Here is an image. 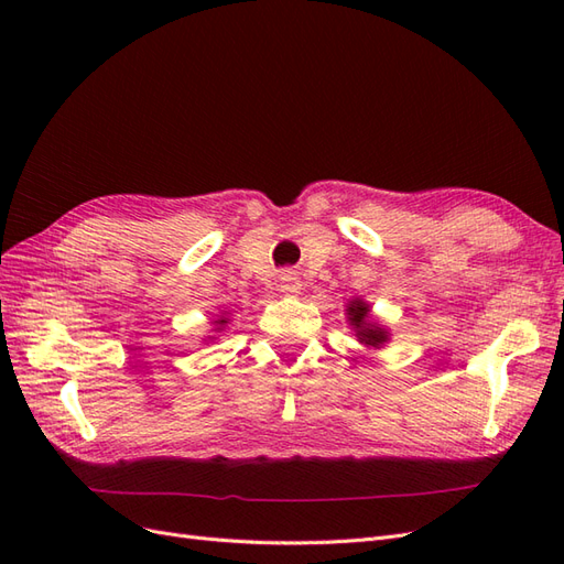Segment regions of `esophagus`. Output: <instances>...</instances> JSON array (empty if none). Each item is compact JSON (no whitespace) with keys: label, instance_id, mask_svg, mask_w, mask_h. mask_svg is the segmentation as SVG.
<instances>
[{"label":"esophagus","instance_id":"34e87169","mask_svg":"<svg viewBox=\"0 0 564 564\" xmlns=\"http://www.w3.org/2000/svg\"><path fill=\"white\" fill-rule=\"evenodd\" d=\"M280 289L284 294H299V289H301V282H299V278L294 275V272H284V275L280 278Z\"/></svg>","mask_w":564,"mask_h":564}]
</instances>
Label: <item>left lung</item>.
Segmentation results:
<instances>
[{
  "instance_id": "1",
  "label": "left lung",
  "mask_w": 564,
  "mask_h": 564,
  "mask_svg": "<svg viewBox=\"0 0 564 564\" xmlns=\"http://www.w3.org/2000/svg\"><path fill=\"white\" fill-rule=\"evenodd\" d=\"M348 322L350 327L355 329V336L360 344H365L367 348H381L388 340V332L381 327V324L371 322L369 317V303H365L362 299H352L348 303Z\"/></svg>"
}]
</instances>
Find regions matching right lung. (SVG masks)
I'll return each mask as SVG.
<instances>
[{
  "label": "right lung",
  "instance_id": "add662e5",
  "mask_svg": "<svg viewBox=\"0 0 564 564\" xmlns=\"http://www.w3.org/2000/svg\"><path fill=\"white\" fill-rule=\"evenodd\" d=\"M226 322H228L226 317H218V319H216V324H220V327H224V324H226Z\"/></svg>",
  "mask_w": 564,
  "mask_h": 564
}]
</instances>
